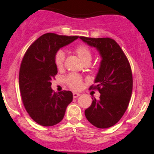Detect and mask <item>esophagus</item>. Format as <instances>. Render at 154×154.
Wrapping results in <instances>:
<instances>
[{
    "label": "esophagus",
    "mask_w": 154,
    "mask_h": 154,
    "mask_svg": "<svg viewBox=\"0 0 154 154\" xmlns=\"http://www.w3.org/2000/svg\"><path fill=\"white\" fill-rule=\"evenodd\" d=\"M79 95H80V94H79V93H73V97H74V98H77V97L79 96Z\"/></svg>",
    "instance_id": "34e87169"
}]
</instances>
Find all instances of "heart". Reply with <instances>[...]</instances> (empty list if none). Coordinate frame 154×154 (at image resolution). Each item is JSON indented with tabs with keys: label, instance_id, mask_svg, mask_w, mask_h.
Here are the masks:
<instances>
[{
	"label": "heart",
	"instance_id": "heart-1",
	"mask_svg": "<svg viewBox=\"0 0 154 154\" xmlns=\"http://www.w3.org/2000/svg\"><path fill=\"white\" fill-rule=\"evenodd\" d=\"M75 51L84 64L91 63L92 58H93V55H92V52L89 48L85 46V45H79L76 48ZM64 59L65 55L63 51H58L56 54H55V64L59 69L63 67ZM66 82L67 85L75 91H77L82 87V79L79 76L75 75V74H71V75H69L66 78Z\"/></svg>",
	"mask_w": 154,
	"mask_h": 154
}]
</instances>
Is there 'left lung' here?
Returning <instances> with one entry per match:
<instances>
[{"mask_svg": "<svg viewBox=\"0 0 154 154\" xmlns=\"http://www.w3.org/2000/svg\"><path fill=\"white\" fill-rule=\"evenodd\" d=\"M101 56L95 86L100 93L99 100L93 98L91 106L85 111L86 118L98 128L114 126L128 109L132 91V75L130 63L122 48L113 39L79 37Z\"/></svg>", "mask_w": 154, "mask_h": 154, "instance_id": "left-lung-1", "label": "left lung"}]
</instances>
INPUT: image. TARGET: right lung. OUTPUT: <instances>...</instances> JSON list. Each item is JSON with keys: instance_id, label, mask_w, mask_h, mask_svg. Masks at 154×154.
I'll list each match as a JSON object with an SVG mask.
<instances>
[{"instance_id": "add662e5", "label": "right lung", "mask_w": 154, "mask_h": 154, "mask_svg": "<svg viewBox=\"0 0 154 154\" xmlns=\"http://www.w3.org/2000/svg\"><path fill=\"white\" fill-rule=\"evenodd\" d=\"M77 38L46 33L32 44L23 57L19 76L22 102L32 119L42 126L59 123L73 99L71 91L54 92L51 80L58 72L55 54Z\"/></svg>"}]
</instances>
